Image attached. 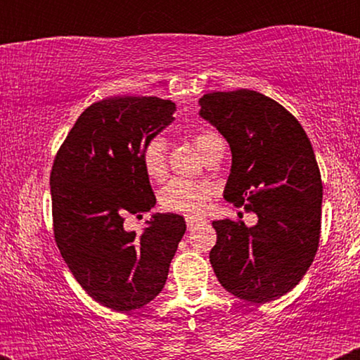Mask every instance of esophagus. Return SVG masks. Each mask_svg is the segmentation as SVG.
<instances>
[{
  "label": "esophagus",
  "mask_w": 360,
  "mask_h": 360,
  "mask_svg": "<svg viewBox=\"0 0 360 360\" xmlns=\"http://www.w3.org/2000/svg\"><path fill=\"white\" fill-rule=\"evenodd\" d=\"M203 223H206V220H203V218H194V217L186 218V225H188L189 230H194L196 226L203 225Z\"/></svg>",
  "instance_id": "obj_1"
}]
</instances>
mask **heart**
<instances>
[{
    "mask_svg": "<svg viewBox=\"0 0 360 360\" xmlns=\"http://www.w3.org/2000/svg\"><path fill=\"white\" fill-rule=\"evenodd\" d=\"M220 140L212 130H200L193 135V143L200 155L203 157L205 152L212 147V143ZM146 174L154 181H162L167 174V160H166V140L162 137H154L143 146L140 154ZM213 194V186L205 181L191 179H176L160 189L159 201L167 212H176L183 214H200L208 206L210 198Z\"/></svg>",
    "mask_w": 360,
    "mask_h": 360,
    "instance_id": "b5f03b06",
    "label": "heart"
}]
</instances>
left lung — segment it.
<instances>
[{
  "label": "left lung",
  "mask_w": 360,
  "mask_h": 360,
  "mask_svg": "<svg viewBox=\"0 0 360 360\" xmlns=\"http://www.w3.org/2000/svg\"><path fill=\"white\" fill-rule=\"evenodd\" d=\"M200 106L232 150L223 198L259 218L254 226L213 221L210 262L233 296L269 303L300 283L318 250L323 186L315 152L298 120L257 91L208 93Z\"/></svg>",
  "instance_id": "left-lung-1"
}]
</instances>
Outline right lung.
<instances>
[{"label": "right lung", "mask_w": 360, "mask_h": 360, "mask_svg": "<svg viewBox=\"0 0 360 360\" xmlns=\"http://www.w3.org/2000/svg\"><path fill=\"white\" fill-rule=\"evenodd\" d=\"M176 105L155 96L93 103L74 123L51 172L53 237L81 288L103 307L131 311L166 284L186 232L176 213H155L142 235L123 229L127 214L155 206L140 162L142 148L171 125Z\"/></svg>", "instance_id": "right-lung-1"}]
</instances>
